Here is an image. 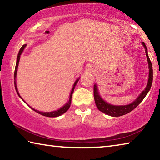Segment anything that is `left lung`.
I'll return each instance as SVG.
<instances>
[{
    "label": "left lung",
    "instance_id": "obj_1",
    "mask_svg": "<svg viewBox=\"0 0 160 160\" xmlns=\"http://www.w3.org/2000/svg\"><path fill=\"white\" fill-rule=\"evenodd\" d=\"M142 44L145 48V53L146 56H147L148 65H149V78L148 85L146 86L145 90H143L141 94H140L138 97L132 102L131 104L128 105H124V106H115V105H112L110 104H108L101 97H100L98 89H97V86L95 84L94 85V101H95V104L97 107L98 108L99 111L102 112L106 113L107 115L112 116H121L123 115H125L126 113L131 112V111L133 110L135 107H137L140 104L145 96L147 95L148 92L150 91L152 84V79H153V71H152V63L149 58V56L148 54V49L147 47L145 44L144 42H142Z\"/></svg>",
    "mask_w": 160,
    "mask_h": 160
}]
</instances>
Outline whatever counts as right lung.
<instances>
[{
    "label": "right lung",
    "instance_id": "add662e5",
    "mask_svg": "<svg viewBox=\"0 0 160 160\" xmlns=\"http://www.w3.org/2000/svg\"><path fill=\"white\" fill-rule=\"evenodd\" d=\"M27 46V44H24L22 47H21V48L19 51V53H18V58H17V62H16V66H15V73H14V79H15V90L17 92L18 94L19 95V97H20L22 99V97H20V94L18 92V88H17V85H16V80H15V78H16V75H17V70H18V64H19V61H20V55L22 53V51L24 50V48H25V47ZM78 80L79 79H77V80L75 81L73 87H72V91H71V93H70V98H69V101L66 104L64 105L63 107H61V109H59L57 111H54V112H39V111L37 110H35L33 108L30 107L32 110H34V112H37L38 113H39V114H41L42 116H47V117H56V116H59L63 114L65 112H66L68 109L70 108V104H71V99H72V93H73L74 92V89H75V87L76 85L77 82H78ZM23 100V99H22ZM24 101V100H23ZM25 102V101H24Z\"/></svg>",
    "mask_w": 160,
    "mask_h": 160
}]
</instances>
